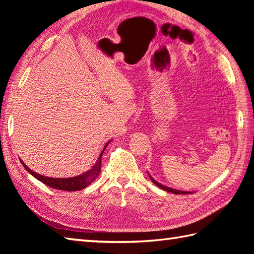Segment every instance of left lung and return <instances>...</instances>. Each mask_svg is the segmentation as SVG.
<instances>
[{
  "mask_svg": "<svg viewBox=\"0 0 254 254\" xmlns=\"http://www.w3.org/2000/svg\"><path fill=\"white\" fill-rule=\"evenodd\" d=\"M149 178H150V180L153 181V183H155L156 186H157L158 188H160V189H163V190H165V191H168V192H171V193H175V194H190L191 192H187V191H179V190H175V189H171V188H169V187H165L164 185H160L159 182H157L156 180H154L152 177L149 176Z\"/></svg>",
  "mask_w": 254,
  "mask_h": 254,
  "instance_id": "left-lung-1",
  "label": "left lung"
}]
</instances>
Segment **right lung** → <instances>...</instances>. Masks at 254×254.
I'll list each match as a JSON object with an SVG mask.
<instances>
[{"instance_id": "right-lung-1", "label": "right lung", "mask_w": 254, "mask_h": 254, "mask_svg": "<svg viewBox=\"0 0 254 254\" xmlns=\"http://www.w3.org/2000/svg\"><path fill=\"white\" fill-rule=\"evenodd\" d=\"M109 144L108 142L106 144ZM105 146V148H106ZM104 148V150H105ZM104 150L100 153V156L97 159L96 164L93 166V168L90 170L86 171L85 174L79 175L77 177H72V178H49V177H45L42 175L37 174V172L30 170V168H28L23 161L20 160V163L23 164L24 168H26V170L29 172L30 175L34 176L36 179H38L39 181H41L42 183H45L48 187L53 188V189H58V190H64V191H78L82 190V189L86 188L87 186L91 185L95 180L96 178L99 176L100 174V169H101V156L104 154Z\"/></svg>"}]
</instances>
